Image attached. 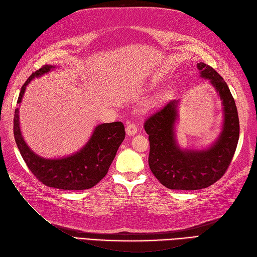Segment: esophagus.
Here are the masks:
<instances>
[{
	"instance_id": "obj_1",
	"label": "esophagus",
	"mask_w": 257,
	"mask_h": 257,
	"mask_svg": "<svg viewBox=\"0 0 257 257\" xmlns=\"http://www.w3.org/2000/svg\"><path fill=\"white\" fill-rule=\"evenodd\" d=\"M125 132H127V134H128L129 136H133V135H135V134H137L138 128H137V125H136L135 123L129 122V123L127 124V127H125Z\"/></svg>"
}]
</instances>
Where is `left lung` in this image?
<instances>
[{
    "label": "left lung",
    "mask_w": 257,
    "mask_h": 257,
    "mask_svg": "<svg viewBox=\"0 0 257 257\" xmlns=\"http://www.w3.org/2000/svg\"><path fill=\"white\" fill-rule=\"evenodd\" d=\"M201 76L210 79L224 106V127L219 140L209 150L182 151L174 140L173 124L177 102L170 101L149 114L144 128L149 135V167L162 185L171 190H200L224 176L235 154L239 137L237 108L230 89L209 65L199 63Z\"/></svg>",
    "instance_id": "obj_1"
}]
</instances>
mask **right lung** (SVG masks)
I'll return each mask as SVG.
<instances>
[{"label":"right lung","instance_id":"add662e5","mask_svg":"<svg viewBox=\"0 0 257 257\" xmlns=\"http://www.w3.org/2000/svg\"><path fill=\"white\" fill-rule=\"evenodd\" d=\"M53 66L44 65L27 78L21 88L18 103L22 100L26 85L36 76L50 72ZM13 133L22 158L38 181L51 188L73 191L95 187L106 176L125 137L121 121L102 123L96 127L88 144L77 154L50 160L38 157L26 146L20 130L19 109H15L14 112Z\"/></svg>","mask_w":257,"mask_h":257}]
</instances>
